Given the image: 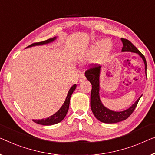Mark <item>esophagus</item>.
Masks as SVG:
<instances>
[{
    "label": "esophagus",
    "instance_id": "obj_1",
    "mask_svg": "<svg viewBox=\"0 0 155 155\" xmlns=\"http://www.w3.org/2000/svg\"><path fill=\"white\" fill-rule=\"evenodd\" d=\"M86 77H85V75L84 74H82L80 75V81H84V80H86Z\"/></svg>",
    "mask_w": 155,
    "mask_h": 155
}]
</instances>
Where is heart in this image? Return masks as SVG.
<instances>
[{
    "instance_id": "obj_1",
    "label": "heart",
    "mask_w": 155,
    "mask_h": 155,
    "mask_svg": "<svg viewBox=\"0 0 155 155\" xmlns=\"http://www.w3.org/2000/svg\"><path fill=\"white\" fill-rule=\"evenodd\" d=\"M112 48V43L110 40H97L95 41L88 51V57L91 58L101 52L102 55L105 56Z\"/></svg>"
}]
</instances>
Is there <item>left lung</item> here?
I'll list each match as a JSON object with an SVG mask.
<instances>
[{
	"mask_svg": "<svg viewBox=\"0 0 155 155\" xmlns=\"http://www.w3.org/2000/svg\"><path fill=\"white\" fill-rule=\"evenodd\" d=\"M121 41L123 43L122 52H133L138 53L143 58L145 65V71L147 69V62L145 56H144L136 47L133 45L130 41L126 38H121ZM100 71V66L99 64H91L89 68L85 71V75L87 79L91 82L92 85V89L91 93V110L95 115V117L99 121L103 123L114 124L121 121L128 119L130 114L134 112L137 104L138 103V100L128 110L122 111V112H114L109 109L106 108L102 104L100 100L99 95V77Z\"/></svg>",
	"mask_w": 155,
	"mask_h": 155,
	"instance_id": "1",
	"label": "left lung"
}]
</instances>
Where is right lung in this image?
Instances as JSON below:
<instances>
[{
	"label": "right lung",
	"mask_w": 155,
	"mask_h": 155,
	"mask_svg": "<svg viewBox=\"0 0 155 155\" xmlns=\"http://www.w3.org/2000/svg\"><path fill=\"white\" fill-rule=\"evenodd\" d=\"M55 38L56 37H54V38H49L46 41H41V42L32 43V44L29 45L28 47L34 46V45H43V44H45V43H51L52 41L55 40ZM76 87H77V85L74 84L70 89H69L68 94H67V96L66 97V99H65V101L64 102V103H63L60 110H59L55 114H54L53 115H52V116L49 117L48 118L43 119H41V120H39V119H36V120H33V121L37 124H41V125H45V126L53 125V124H58L61 121H62L65 117V116H66L67 112H68L69 107V102H70V97L71 96V95H72L73 92L76 89Z\"/></svg>",
	"instance_id": "right-lung-1"
}]
</instances>
